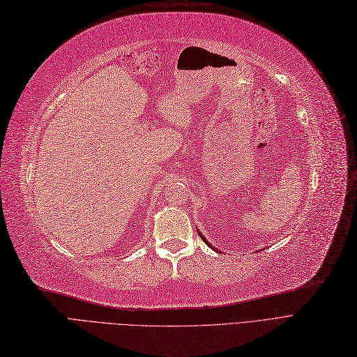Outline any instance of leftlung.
Listing matches in <instances>:
<instances>
[{
    "label": "left lung",
    "mask_w": 357,
    "mask_h": 357,
    "mask_svg": "<svg viewBox=\"0 0 357 357\" xmlns=\"http://www.w3.org/2000/svg\"><path fill=\"white\" fill-rule=\"evenodd\" d=\"M197 231H199V229H197ZM199 234H200V237H202V238H203V241H204V243H208V245H209V248H212V249H215V246H212V245H211V243H209V241H208V238H206V237H204V236H203V234H202V233H200V231H199ZM215 250H216V252H218V249H215Z\"/></svg>",
    "instance_id": "obj_1"
}]
</instances>
